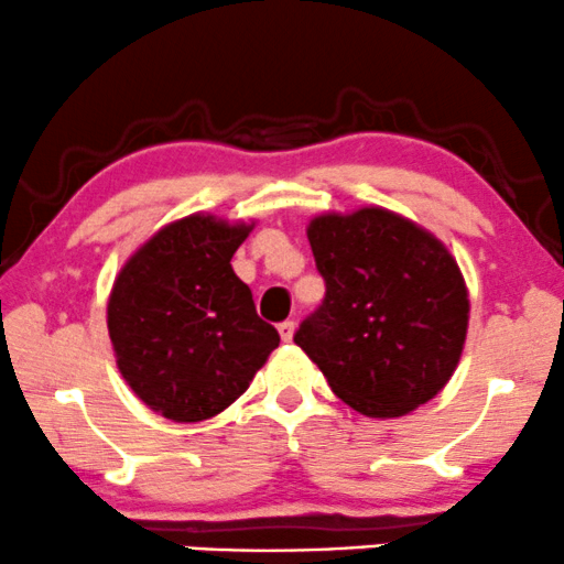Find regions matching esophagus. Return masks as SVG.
I'll return each instance as SVG.
<instances>
[{
    "label": "esophagus",
    "mask_w": 564,
    "mask_h": 564,
    "mask_svg": "<svg viewBox=\"0 0 564 564\" xmlns=\"http://www.w3.org/2000/svg\"><path fill=\"white\" fill-rule=\"evenodd\" d=\"M276 329H280V337H282L284 343H290V340H293V337H295V322H290V319L282 322Z\"/></svg>",
    "instance_id": "obj_1"
}]
</instances>
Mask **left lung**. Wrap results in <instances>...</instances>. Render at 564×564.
<instances>
[{
	"label": "left lung",
	"instance_id": "obj_1",
	"mask_svg": "<svg viewBox=\"0 0 564 564\" xmlns=\"http://www.w3.org/2000/svg\"><path fill=\"white\" fill-rule=\"evenodd\" d=\"M306 235L327 295L295 343L333 393L372 420L435 399L459 367L469 324L467 282L452 250L380 205L316 214Z\"/></svg>",
	"mask_w": 564,
	"mask_h": 564
}]
</instances>
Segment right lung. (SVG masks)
I'll use <instances>...</instances> for the list:
<instances>
[{"label": "right lung", "instance_id": "right-lung-1", "mask_svg": "<svg viewBox=\"0 0 564 564\" xmlns=\"http://www.w3.org/2000/svg\"><path fill=\"white\" fill-rule=\"evenodd\" d=\"M256 221L189 214L126 258L108 295L116 367L139 401L171 422L221 414L248 390L280 335L256 314L231 256Z\"/></svg>", "mask_w": 564, "mask_h": 564}]
</instances>
